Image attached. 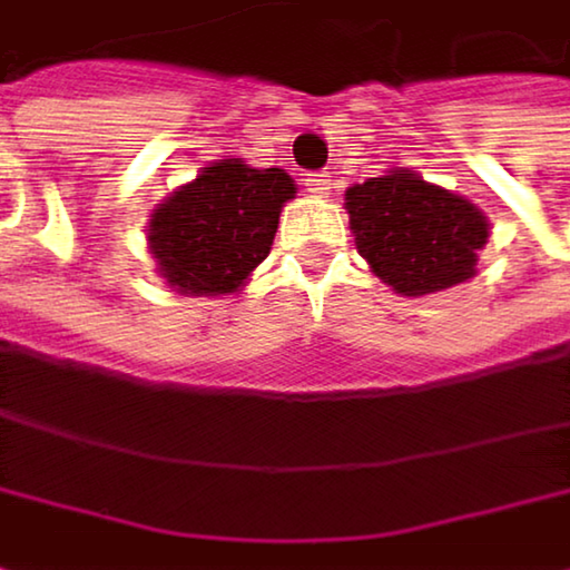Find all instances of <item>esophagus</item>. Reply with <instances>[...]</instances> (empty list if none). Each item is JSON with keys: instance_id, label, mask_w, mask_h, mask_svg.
Wrapping results in <instances>:
<instances>
[{"instance_id": "obj_1", "label": "esophagus", "mask_w": 570, "mask_h": 570, "mask_svg": "<svg viewBox=\"0 0 570 570\" xmlns=\"http://www.w3.org/2000/svg\"><path fill=\"white\" fill-rule=\"evenodd\" d=\"M304 185H307V191H314V195H327V191H331V175H327V171H314V175L304 178Z\"/></svg>"}]
</instances>
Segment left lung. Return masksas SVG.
Masks as SVG:
<instances>
[{"label":"left lung","mask_w":570,"mask_h":570,"mask_svg":"<svg viewBox=\"0 0 570 570\" xmlns=\"http://www.w3.org/2000/svg\"><path fill=\"white\" fill-rule=\"evenodd\" d=\"M357 253L405 297L435 294L476 273V253L487 246L490 226L473 202L392 171L347 188Z\"/></svg>","instance_id":"8db88e82"}]
</instances>
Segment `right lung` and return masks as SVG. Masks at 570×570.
Listing matches in <instances>:
<instances>
[{
    "mask_svg": "<svg viewBox=\"0 0 570 570\" xmlns=\"http://www.w3.org/2000/svg\"><path fill=\"white\" fill-rule=\"evenodd\" d=\"M283 168L216 161L168 195L151 216L148 243L178 294H233L266 259L283 202L294 198Z\"/></svg>",
    "mask_w": 570,
    "mask_h": 570,
    "instance_id": "obj_1",
    "label": "right lung"
}]
</instances>
